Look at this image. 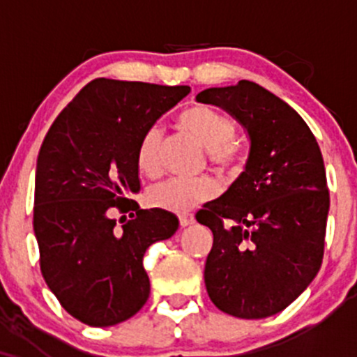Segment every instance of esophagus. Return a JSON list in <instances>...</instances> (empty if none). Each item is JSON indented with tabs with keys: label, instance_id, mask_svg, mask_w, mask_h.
<instances>
[{
	"label": "esophagus",
	"instance_id": "1",
	"mask_svg": "<svg viewBox=\"0 0 357 357\" xmlns=\"http://www.w3.org/2000/svg\"><path fill=\"white\" fill-rule=\"evenodd\" d=\"M178 218H179V225H181L183 228L184 227H191V225L195 223V216L188 215V213H181V215H179Z\"/></svg>",
	"mask_w": 357,
	"mask_h": 357
}]
</instances>
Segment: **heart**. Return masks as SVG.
<instances>
[{
	"instance_id": "1",
	"label": "heart",
	"mask_w": 357,
	"mask_h": 357,
	"mask_svg": "<svg viewBox=\"0 0 357 357\" xmlns=\"http://www.w3.org/2000/svg\"><path fill=\"white\" fill-rule=\"evenodd\" d=\"M178 124L208 151V161L223 171L238 169L245 159L243 144L235 137V122L210 105H192L178 116ZM137 167L142 174L155 178L161 173V132L151 127L137 146ZM211 179L171 178L155 186L151 199L155 206L174 213H188L215 195Z\"/></svg>"
}]
</instances>
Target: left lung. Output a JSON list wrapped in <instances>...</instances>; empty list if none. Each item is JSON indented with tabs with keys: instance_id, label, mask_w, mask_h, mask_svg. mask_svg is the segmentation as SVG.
<instances>
[{
	"instance_id": "obj_1",
	"label": "left lung",
	"mask_w": 357,
	"mask_h": 357,
	"mask_svg": "<svg viewBox=\"0 0 357 357\" xmlns=\"http://www.w3.org/2000/svg\"><path fill=\"white\" fill-rule=\"evenodd\" d=\"M196 100L228 110L252 141L247 169L196 213L213 231L208 296L235 317H270L292 304L322 265L331 202L321 149L304 119L255 82L206 89Z\"/></svg>"
}]
</instances>
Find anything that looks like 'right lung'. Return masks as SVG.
I'll return each mask as SVG.
<instances>
[{"mask_svg":"<svg viewBox=\"0 0 357 357\" xmlns=\"http://www.w3.org/2000/svg\"><path fill=\"white\" fill-rule=\"evenodd\" d=\"M190 92L188 85L96 79L43 139L33 204L40 270L60 305L87 326L127 321L149 297L142 257L154 241L173 236L179 221L129 199L141 188L137 146ZM116 211L131 218L117 224Z\"/></svg>","mask_w":357,"mask_h":357,"instance_id":"obj_1","label":"right lung"}]
</instances>
